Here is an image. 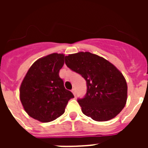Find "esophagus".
Instances as JSON below:
<instances>
[{
  "instance_id": "1",
  "label": "esophagus",
  "mask_w": 148,
  "mask_h": 148,
  "mask_svg": "<svg viewBox=\"0 0 148 148\" xmlns=\"http://www.w3.org/2000/svg\"><path fill=\"white\" fill-rule=\"evenodd\" d=\"M71 91H72V92H73V95H75V89H73V90H72Z\"/></svg>"
}]
</instances>
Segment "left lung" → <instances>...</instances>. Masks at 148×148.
Listing matches in <instances>:
<instances>
[{
	"mask_svg": "<svg viewBox=\"0 0 148 148\" xmlns=\"http://www.w3.org/2000/svg\"><path fill=\"white\" fill-rule=\"evenodd\" d=\"M65 64L80 74L87 92L78 102L82 113L97 121L116 117L125 106L127 86L125 77L110 62L97 55L81 52L65 57Z\"/></svg>",
	"mask_w": 148,
	"mask_h": 148,
	"instance_id": "8db88e82",
	"label": "left lung"
}]
</instances>
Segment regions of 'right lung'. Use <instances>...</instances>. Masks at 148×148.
<instances>
[{"label": "right lung", "mask_w": 148, "mask_h": 148, "mask_svg": "<svg viewBox=\"0 0 148 148\" xmlns=\"http://www.w3.org/2000/svg\"><path fill=\"white\" fill-rule=\"evenodd\" d=\"M64 56L53 53L31 66L20 87V99L29 116L42 122L56 119L64 113L68 101L74 98L65 89L59 71Z\"/></svg>", "instance_id": "add662e5"}]
</instances>
